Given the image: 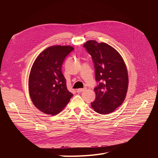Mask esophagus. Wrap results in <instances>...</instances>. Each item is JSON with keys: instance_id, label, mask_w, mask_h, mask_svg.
<instances>
[{"instance_id": "34e87169", "label": "esophagus", "mask_w": 158, "mask_h": 158, "mask_svg": "<svg viewBox=\"0 0 158 158\" xmlns=\"http://www.w3.org/2000/svg\"><path fill=\"white\" fill-rule=\"evenodd\" d=\"M86 88H79V89H77V92L78 93H81V92H85V91H86Z\"/></svg>"}]
</instances>
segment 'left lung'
<instances>
[{
	"label": "left lung",
	"mask_w": 158,
	"mask_h": 158,
	"mask_svg": "<svg viewBox=\"0 0 158 158\" xmlns=\"http://www.w3.org/2000/svg\"><path fill=\"white\" fill-rule=\"evenodd\" d=\"M84 47L92 56L96 81L101 82L94 88L95 99L91 105L99 114L111 113L127 95L129 77L126 63L117 50L106 43L88 40Z\"/></svg>",
	"instance_id": "8db88e82"
}]
</instances>
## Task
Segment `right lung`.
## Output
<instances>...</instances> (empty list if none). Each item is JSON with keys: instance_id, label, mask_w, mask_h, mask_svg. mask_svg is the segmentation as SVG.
<instances>
[{"instance_id": "1", "label": "right lung", "mask_w": 158, "mask_h": 158, "mask_svg": "<svg viewBox=\"0 0 158 158\" xmlns=\"http://www.w3.org/2000/svg\"><path fill=\"white\" fill-rule=\"evenodd\" d=\"M73 50L69 45L49 47L33 63L28 82L29 95L41 112L51 115L60 113L73 96L61 71L64 58Z\"/></svg>"}]
</instances>
